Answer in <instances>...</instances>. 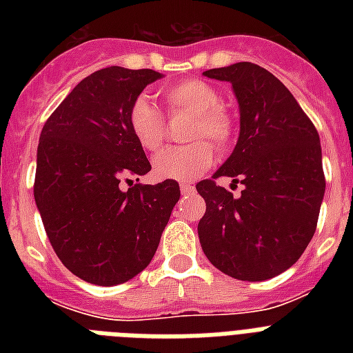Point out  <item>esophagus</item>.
<instances>
[{
  "instance_id": "obj_1",
  "label": "esophagus",
  "mask_w": 353,
  "mask_h": 353,
  "mask_svg": "<svg viewBox=\"0 0 353 353\" xmlns=\"http://www.w3.org/2000/svg\"><path fill=\"white\" fill-rule=\"evenodd\" d=\"M179 188H181L183 194H190L194 190V185H192V183H188V181H183L181 185H179Z\"/></svg>"
}]
</instances>
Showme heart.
Returning a JSON list of instances; mask_svg holds the SVG:
<instances>
[{
  "mask_svg": "<svg viewBox=\"0 0 353 353\" xmlns=\"http://www.w3.org/2000/svg\"><path fill=\"white\" fill-rule=\"evenodd\" d=\"M168 112L192 113L187 139L192 143L172 146L155 155L152 165L161 179L190 181L212 163V146L225 148L232 141L234 124L231 115L220 106V93L201 80H185L168 85L165 91ZM128 128L133 139L146 152H155L165 141V117L146 95H139L128 110Z\"/></svg>",
  "mask_w": 353,
  "mask_h": 353,
  "instance_id": "heart-1",
  "label": "heart"
}]
</instances>
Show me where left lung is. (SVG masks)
<instances>
[{
	"label": "left lung",
	"instance_id": "1",
	"mask_svg": "<svg viewBox=\"0 0 353 353\" xmlns=\"http://www.w3.org/2000/svg\"><path fill=\"white\" fill-rule=\"evenodd\" d=\"M203 74L232 85L240 135L212 179L196 185L207 203L199 243L210 263L232 279H273L301 258L317 229L326 188L321 139L268 69L238 62ZM221 175L244 185L241 196L215 185Z\"/></svg>",
	"mask_w": 353,
	"mask_h": 353
}]
</instances>
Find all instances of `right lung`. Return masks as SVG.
Listing matches in <instances>:
<instances>
[{"label":"right lung","mask_w":353,"mask_h":353,"mask_svg":"<svg viewBox=\"0 0 353 353\" xmlns=\"http://www.w3.org/2000/svg\"><path fill=\"white\" fill-rule=\"evenodd\" d=\"M154 69L112 65L85 77L43 124L34 201L60 262L79 279L117 285L143 271L179 201V185L121 181L152 170L128 128V110Z\"/></svg>","instance_id":"add662e5"}]
</instances>
